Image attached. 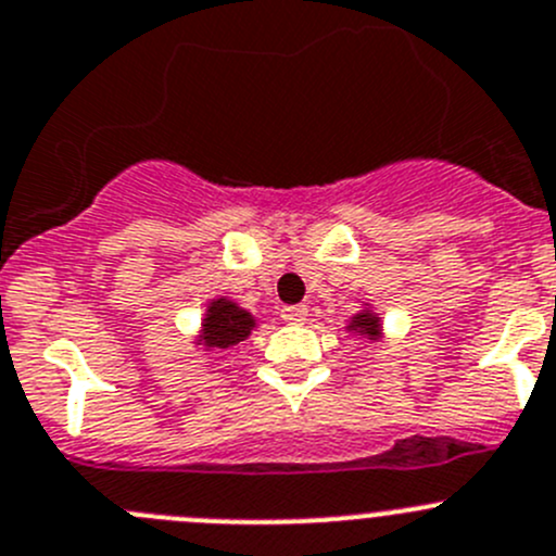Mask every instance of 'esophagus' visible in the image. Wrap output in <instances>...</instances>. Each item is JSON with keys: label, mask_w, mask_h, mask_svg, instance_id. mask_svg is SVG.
I'll return each mask as SVG.
<instances>
[{"label": "esophagus", "mask_w": 556, "mask_h": 556, "mask_svg": "<svg viewBox=\"0 0 556 556\" xmlns=\"http://www.w3.org/2000/svg\"><path fill=\"white\" fill-rule=\"evenodd\" d=\"M279 315H282V320L290 323V326H299V323L306 320V306H301V304L282 306V312H279Z\"/></svg>", "instance_id": "1"}]
</instances>
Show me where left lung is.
Returning a JSON list of instances; mask_svg holds the SVG:
<instances>
[{
  "label": "left lung",
  "instance_id": "1",
  "mask_svg": "<svg viewBox=\"0 0 556 556\" xmlns=\"http://www.w3.org/2000/svg\"><path fill=\"white\" fill-rule=\"evenodd\" d=\"M348 331L358 333V337H361V333H364V337L377 339V337H380V317H377L375 312H369V309L358 312V315H355L353 320H350Z\"/></svg>",
  "mask_w": 556,
  "mask_h": 556
}]
</instances>
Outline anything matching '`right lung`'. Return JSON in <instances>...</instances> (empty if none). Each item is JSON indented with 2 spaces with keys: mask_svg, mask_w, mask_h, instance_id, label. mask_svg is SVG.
Returning a JSON list of instances; mask_svg holds the SVG:
<instances>
[{
  "mask_svg": "<svg viewBox=\"0 0 556 556\" xmlns=\"http://www.w3.org/2000/svg\"><path fill=\"white\" fill-rule=\"evenodd\" d=\"M255 328V317L247 309H241L239 304L228 299H214L208 301L206 317H203L201 339L206 348H233V344L244 342L250 337V331Z\"/></svg>",
  "mask_w": 556,
  "mask_h": 556,
  "instance_id": "right-lung-1",
  "label": "right lung"
}]
</instances>
